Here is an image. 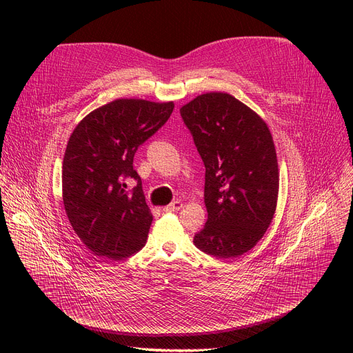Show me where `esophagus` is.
<instances>
[{
    "label": "esophagus",
    "mask_w": 353,
    "mask_h": 353,
    "mask_svg": "<svg viewBox=\"0 0 353 353\" xmlns=\"http://www.w3.org/2000/svg\"><path fill=\"white\" fill-rule=\"evenodd\" d=\"M183 208V203L180 201V200H176V201H173L172 205H169V206H165L164 209H163V212H165V213H172V212H177V210H180Z\"/></svg>",
    "instance_id": "obj_1"
}]
</instances>
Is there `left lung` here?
Here are the masks:
<instances>
[{"label": "left lung", "mask_w": 353, "mask_h": 353, "mask_svg": "<svg viewBox=\"0 0 353 353\" xmlns=\"http://www.w3.org/2000/svg\"><path fill=\"white\" fill-rule=\"evenodd\" d=\"M205 163L208 221L194 245L219 259L249 252L273 219L279 170L268 124L228 92H208L180 108Z\"/></svg>", "instance_id": "8db88e82"}]
</instances>
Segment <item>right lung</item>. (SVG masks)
I'll return each mask as SVG.
<instances>
[{"label": "right lung", "instance_id": "add662e5", "mask_svg": "<svg viewBox=\"0 0 353 353\" xmlns=\"http://www.w3.org/2000/svg\"><path fill=\"white\" fill-rule=\"evenodd\" d=\"M173 108V101L119 99L91 111L70 136L63 161L64 209L96 256L121 261L145 245L153 214L133 159ZM128 179L138 183L133 191L126 188Z\"/></svg>", "mask_w": 353, "mask_h": 353}]
</instances>
